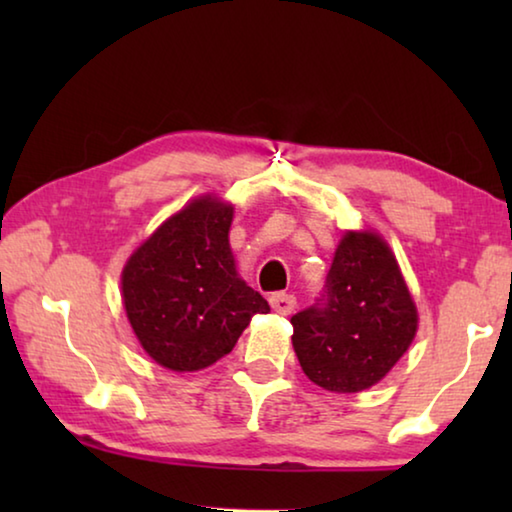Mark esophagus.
Instances as JSON below:
<instances>
[{
    "mask_svg": "<svg viewBox=\"0 0 512 512\" xmlns=\"http://www.w3.org/2000/svg\"><path fill=\"white\" fill-rule=\"evenodd\" d=\"M271 307L277 311V314L289 316L291 311L296 309V296H291V293H273Z\"/></svg>",
    "mask_w": 512,
    "mask_h": 512,
    "instance_id": "34e87169",
    "label": "esophagus"
}]
</instances>
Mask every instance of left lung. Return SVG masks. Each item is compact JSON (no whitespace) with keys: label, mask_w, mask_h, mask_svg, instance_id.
Segmentation results:
<instances>
[{"label":"left lung","mask_w":512,"mask_h":512,"mask_svg":"<svg viewBox=\"0 0 512 512\" xmlns=\"http://www.w3.org/2000/svg\"><path fill=\"white\" fill-rule=\"evenodd\" d=\"M291 325L305 375L325 391L359 393L409 350L418 311L386 241L345 232L323 293Z\"/></svg>","instance_id":"obj_1"}]
</instances>
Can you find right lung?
<instances>
[{
    "label": "right lung",
    "instance_id": "1",
    "mask_svg": "<svg viewBox=\"0 0 512 512\" xmlns=\"http://www.w3.org/2000/svg\"><path fill=\"white\" fill-rule=\"evenodd\" d=\"M232 207L198 198L164 221L121 273L128 320L160 366L194 372L232 352L255 314L271 307L237 275Z\"/></svg>",
    "mask_w": 512,
    "mask_h": 512
}]
</instances>
